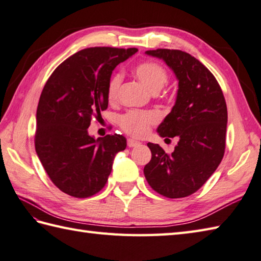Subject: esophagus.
Instances as JSON below:
<instances>
[{"instance_id": "1", "label": "esophagus", "mask_w": 261, "mask_h": 261, "mask_svg": "<svg viewBox=\"0 0 261 261\" xmlns=\"http://www.w3.org/2000/svg\"><path fill=\"white\" fill-rule=\"evenodd\" d=\"M139 145H140L139 141H137L135 139H127V147L129 148H134V147L139 146Z\"/></svg>"}]
</instances>
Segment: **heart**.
<instances>
[{"label":"heart","mask_w":261,"mask_h":261,"mask_svg":"<svg viewBox=\"0 0 261 261\" xmlns=\"http://www.w3.org/2000/svg\"><path fill=\"white\" fill-rule=\"evenodd\" d=\"M134 73L142 85L151 93H157L167 84L168 75L162 66L153 62H145L137 65ZM121 83V76L114 75L108 85V97L114 99L118 94ZM157 121V115L152 112H140L130 111L120 118V125L126 134L134 137H142L146 135L149 127Z\"/></svg>","instance_id":"1"}]
</instances>
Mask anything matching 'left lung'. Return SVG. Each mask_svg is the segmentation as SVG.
I'll return each instance as SVG.
<instances>
[{"label": "left lung", "mask_w": 261, "mask_h": 261, "mask_svg": "<svg viewBox=\"0 0 261 261\" xmlns=\"http://www.w3.org/2000/svg\"><path fill=\"white\" fill-rule=\"evenodd\" d=\"M146 54L163 59L178 81L175 105L157 127L160 137H176L178 142L170 154L149 142L151 160L143 173L163 196L186 197L205 184L223 158L226 103L213 74L190 54L170 49Z\"/></svg>", "instance_id": "8db88e82"}]
</instances>
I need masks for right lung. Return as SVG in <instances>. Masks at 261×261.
Wrapping results in <instances>:
<instances>
[{"instance_id":"1","label":"right lung","mask_w":261,"mask_h":261,"mask_svg":"<svg viewBox=\"0 0 261 261\" xmlns=\"http://www.w3.org/2000/svg\"><path fill=\"white\" fill-rule=\"evenodd\" d=\"M137 48L83 49L49 77L38 103L36 151L49 178L70 196L85 198L107 184L116 153L124 150L120 135H88L91 119L108 109V85L114 68Z\"/></svg>"}]
</instances>
